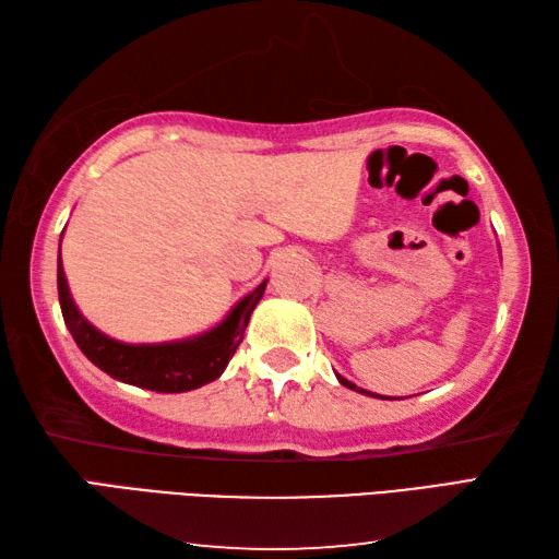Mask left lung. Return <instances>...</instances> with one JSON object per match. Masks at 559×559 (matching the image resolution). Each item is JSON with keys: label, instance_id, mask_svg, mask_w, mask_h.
Here are the masks:
<instances>
[{"label": "left lung", "instance_id": "left-lung-1", "mask_svg": "<svg viewBox=\"0 0 559 559\" xmlns=\"http://www.w3.org/2000/svg\"><path fill=\"white\" fill-rule=\"evenodd\" d=\"M335 376H337V381L345 385V389H352V391H357V393H364V395H371V397H381V395H376V393H369V391H364V389H357V385H355V383H352V381H347V379H343V376H340V373H335Z\"/></svg>", "mask_w": 559, "mask_h": 559}]
</instances>
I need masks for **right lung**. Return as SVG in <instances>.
Returning a JSON list of instances; mask_svg holds the SVG:
<instances>
[{"instance_id":"add662e5","label":"right lung","mask_w":559,"mask_h":559,"mask_svg":"<svg viewBox=\"0 0 559 559\" xmlns=\"http://www.w3.org/2000/svg\"><path fill=\"white\" fill-rule=\"evenodd\" d=\"M265 287L267 280L260 282L250 294H246L226 313L222 323L204 330L200 335L174 340V343L130 345L100 333L76 309L70 284H67L62 270V255L57 250V294H60L64 323L70 328L79 349L100 371L112 376V379L156 393L195 391L200 385L219 379L226 364L231 361L236 347L241 345L250 313H253L258 301L263 299Z\"/></svg>"}]
</instances>
